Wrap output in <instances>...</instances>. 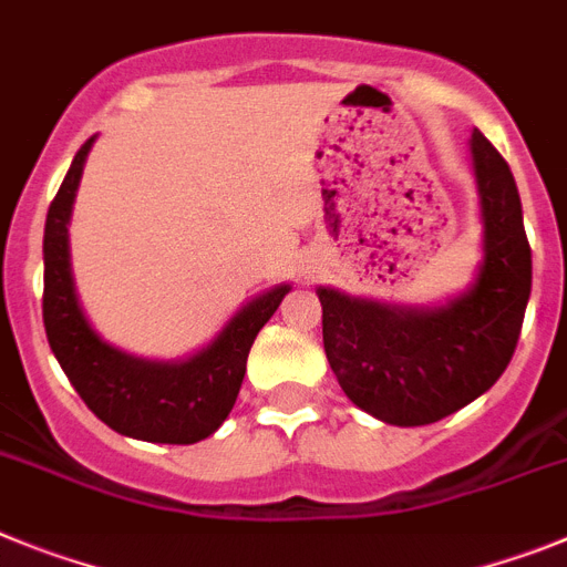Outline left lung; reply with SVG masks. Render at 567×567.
I'll return each instance as SVG.
<instances>
[{"label":"left lung","instance_id":"8db88e82","mask_svg":"<svg viewBox=\"0 0 567 567\" xmlns=\"http://www.w3.org/2000/svg\"><path fill=\"white\" fill-rule=\"evenodd\" d=\"M482 210V265L433 308L373 302L317 288L322 342L348 400L388 425H431L488 391L514 357L530 297V245L514 174L471 134Z\"/></svg>","mask_w":567,"mask_h":567}]
</instances>
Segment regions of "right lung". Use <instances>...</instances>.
Listing matches in <instances>:
<instances>
[{
    "label": "right lung",
    "instance_id": "obj_1",
    "mask_svg": "<svg viewBox=\"0 0 567 567\" xmlns=\"http://www.w3.org/2000/svg\"><path fill=\"white\" fill-rule=\"evenodd\" d=\"M96 136L79 147L65 182L53 196L45 219V297L42 319L53 357L71 379V385L107 427L162 445H194L228 420L239 388L250 344L262 324L274 317L290 285L265 290L230 317L194 357L179 362L140 359L107 344L87 322L71 274L73 199Z\"/></svg>",
    "mask_w": 567,
    "mask_h": 567
}]
</instances>
